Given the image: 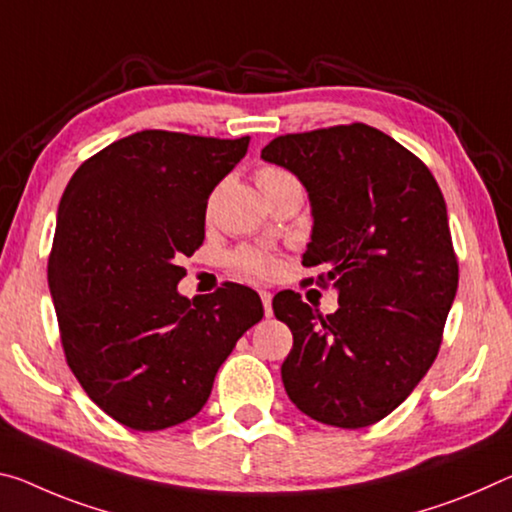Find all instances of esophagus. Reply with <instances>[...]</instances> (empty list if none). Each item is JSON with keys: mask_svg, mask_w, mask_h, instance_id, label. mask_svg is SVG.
<instances>
[{"mask_svg": "<svg viewBox=\"0 0 512 512\" xmlns=\"http://www.w3.org/2000/svg\"><path fill=\"white\" fill-rule=\"evenodd\" d=\"M259 296H262V303H264V314L271 316L273 314V307H271V291H259Z\"/></svg>", "mask_w": 512, "mask_h": 512, "instance_id": "esophagus-1", "label": "esophagus"}]
</instances>
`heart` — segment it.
Here are the masks:
<instances>
[{"mask_svg": "<svg viewBox=\"0 0 512 512\" xmlns=\"http://www.w3.org/2000/svg\"><path fill=\"white\" fill-rule=\"evenodd\" d=\"M255 182L259 189H262L264 196H269V193L278 191L287 184H296L298 180L289 173L287 168L266 164L257 168ZM230 264L248 280H269L280 271V257L271 253V250L255 248V246H241L234 250L230 255Z\"/></svg>", "mask_w": 512, "mask_h": 512, "instance_id": "obj_1", "label": "heart"}]
</instances>
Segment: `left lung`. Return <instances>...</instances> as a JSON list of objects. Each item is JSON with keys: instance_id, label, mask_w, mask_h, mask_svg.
I'll use <instances>...</instances> for the list:
<instances>
[{"instance_id": "obj_1", "label": "left lung", "mask_w": 512, "mask_h": 512, "mask_svg": "<svg viewBox=\"0 0 512 512\" xmlns=\"http://www.w3.org/2000/svg\"><path fill=\"white\" fill-rule=\"evenodd\" d=\"M262 159L305 184L314 230L303 266H323L316 285L339 291L326 316L296 291L273 298L294 335L282 383L321 424H376L431 369L456 298L440 186L417 154L364 123L278 136Z\"/></svg>"}]
</instances>
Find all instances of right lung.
I'll return each mask as SVG.
<instances>
[{"mask_svg": "<svg viewBox=\"0 0 512 512\" xmlns=\"http://www.w3.org/2000/svg\"><path fill=\"white\" fill-rule=\"evenodd\" d=\"M248 143L143 129L86 159L63 191L47 259L63 353L84 392L134 431L198 415L218 367L264 316L237 282L177 294V259L202 246L209 193Z\"/></svg>", "mask_w": 512, "mask_h": 512, "instance_id": "1", "label": "right lung"}]
</instances>
